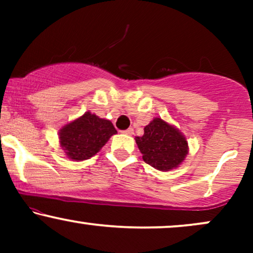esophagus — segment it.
<instances>
[{"label": "esophagus", "mask_w": 253, "mask_h": 253, "mask_svg": "<svg viewBox=\"0 0 253 253\" xmlns=\"http://www.w3.org/2000/svg\"><path fill=\"white\" fill-rule=\"evenodd\" d=\"M123 133H125V134H127V135H133V133H134V129H133V128H128V129L124 130Z\"/></svg>", "instance_id": "obj_1"}]
</instances>
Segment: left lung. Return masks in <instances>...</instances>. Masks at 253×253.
<instances>
[{
  "instance_id": "8db88e82",
  "label": "left lung",
  "mask_w": 253,
  "mask_h": 253,
  "mask_svg": "<svg viewBox=\"0 0 253 253\" xmlns=\"http://www.w3.org/2000/svg\"><path fill=\"white\" fill-rule=\"evenodd\" d=\"M135 143L145 163L159 171L176 169L189 153L185 135L161 118L145 126L143 136H136Z\"/></svg>"
}]
</instances>
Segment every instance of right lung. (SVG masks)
<instances>
[{
	"label": "right lung",
	"instance_id": "1",
	"mask_svg": "<svg viewBox=\"0 0 253 253\" xmlns=\"http://www.w3.org/2000/svg\"><path fill=\"white\" fill-rule=\"evenodd\" d=\"M113 124L96 114L85 112L59 129V144L71 161H85L95 156L112 135L117 134Z\"/></svg>",
	"mask_w": 253,
	"mask_h": 253
}]
</instances>
